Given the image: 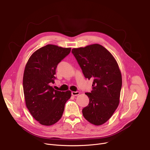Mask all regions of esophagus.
<instances>
[{
    "instance_id": "34e87169",
    "label": "esophagus",
    "mask_w": 150,
    "mask_h": 150,
    "mask_svg": "<svg viewBox=\"0 0 150 150\" xmlns=\"http://www.w3.org/2000/svg\"><path fill=\"white\" fill-rule=\"evenodd\" d=\"M72 96H77L79 94V92H72Z\"/></svg>"
}]
</instances>
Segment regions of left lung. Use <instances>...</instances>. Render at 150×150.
Returning a JSON list of instances; mask_svg holds the SVG:
<instances>
[{"mask_svg":"<svg viewBox=\"0 0 150 150\" xmlns=\"http://www.w3.org/2000/svg\"><path fill=\"white\" fill-rule=\"evenodd\" d=\"M72 52L85 78L93 79L92 91L85 93L89 103L83 109V116L95 125H103L119 104L122 75L118 64L112 54L99 44L74 48Z\"/></svg>","mask_w":150,"mask_h":150,"instance_id":"obj_1","label":"left lung"}]
</instances>
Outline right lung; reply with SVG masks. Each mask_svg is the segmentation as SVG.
Wrapping results in <instances>:
<instances>
[{
  "instance_id": "right-lung-1",
  "label": "right lung",
  "mask_w": 150,
  "mask_h": 150,
  "mask_svg": "<svg viewBox=\"0 0 150 150\" xmlns=\"http://www.w3.org/2000/svg\"><path fill=\"white\" fill-rule=\"evenodd\" d=\"M71 47L47 45L29 57L23 78L25 104L29 112L40 124L50 126L62 117L64 105L71 91L55 90V70L58 64L71 52Z\"/></svg>"
}]
</instances>
